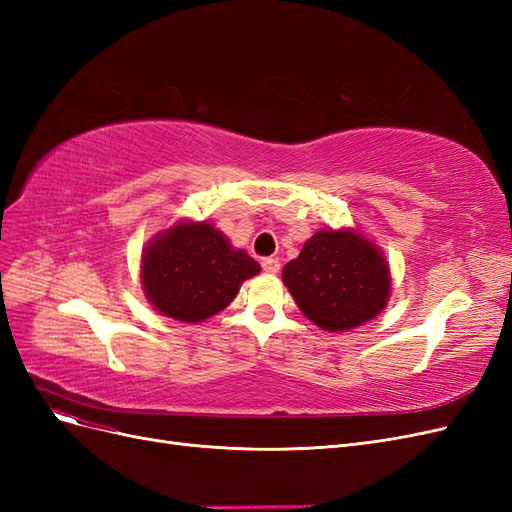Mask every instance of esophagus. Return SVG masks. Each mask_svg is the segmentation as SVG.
<instances>
[{
	"instance_id": "34e87169",
	"label": "esophagus",
	"mask_w": 512,
	"mask_h": 512,
	"mask_svg": "<svg viewBox=\"0 0 512 512\" xmlns=\"http://www.w3.org/2000/svg\"><path fill=\"white\" fill-rule=\"evenodd\" d=\"M262 271H267V273H277L280 271V260L277 258H262Z\"/></svg>"
}]
</instances>
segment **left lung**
<instances>
[{
    "label": "left lung",
    "mask_w": 512,
    "mask_h": 512,
    "mask_svg": "<svg viewBox=\"0 0 512 512\" xmlns=\"http://www.w3.org/2000/svg\"><path fill=\"white\" fill-rule=\"evenodd\" d=\"M282 277L301 312L324 331H348L378 316L391 290L376 245L350 230L316 232Z\"/></svg>",
    "instance_id": "1"
}]
</instances>
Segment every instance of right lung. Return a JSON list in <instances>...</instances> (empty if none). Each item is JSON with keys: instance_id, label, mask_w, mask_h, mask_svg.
I'll use <instances>...</instances> for the list:
<instances>
[{"instance_id": "1", "label": "right lung", "mask_w": 512, "mask_h": 512, "mask_svg": "<svg viewBox=\"0 0 512 512\" xmlns=\"http://www.w3.org/2000/svg\"><path fill=\"white\" fill-rule=\"evenodd\" d=\"M260 271L258 262L232 250L211 224H179L153 239L143 256V288L151 305L181 322L211 318Z\"/></svg>"}]
</instances>
